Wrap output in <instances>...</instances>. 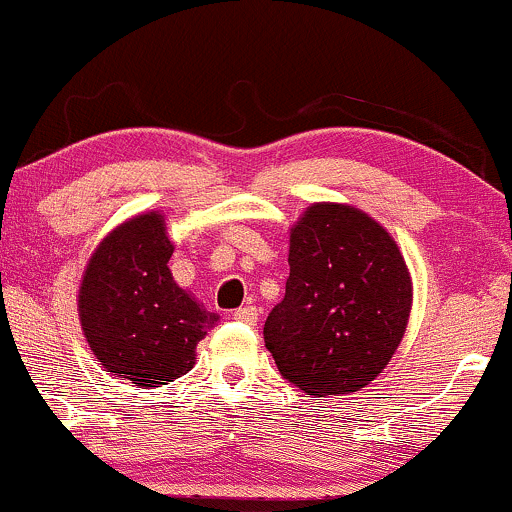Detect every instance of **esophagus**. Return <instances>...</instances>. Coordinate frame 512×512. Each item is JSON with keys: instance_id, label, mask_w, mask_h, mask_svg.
I'll list each match as a JSON object with an SVG mask.
<instances>
[{"instance_id": "esophagus-1", "label": "esophagus", "mask_w": 512, "mask_h": 512, "mask_svg": "<svg viewBox=\"0 0 512 512\" xmlns=\"http://www.w3.org/2000/svg\"><path fill=\"white\" fill-rule=\"evenodd\" d=\"M257 308L255 305H243V308H238L236 313H233V317H236L238 322H245V325H255L257 322Z\"/></svg>"}]
</instances>
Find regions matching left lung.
I'll use <instances>...</instances> for the list:
<instances>
[{"instance_id": "8db88e82", "label": "left lung", "mask_w": 512, "mask_h": 512, "mask_svg": "<svg viewBox=\"0 0 512 512\" xmlns=\"http://www.w3.org/2000/svg\"><path fill=\"white\" fill-rule=\"evenodd\" d=\"M284 301L264 344L291 385L317 397L361 390L407 330L411 279L380 223L344 204H313L291 231Z\"/></svg>"}]
</instances>
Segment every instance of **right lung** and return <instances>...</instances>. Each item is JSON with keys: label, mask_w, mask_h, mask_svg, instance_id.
Here are the masks:
<instances>
[{"label": "right lung", "mask_w": 512, "mask_h": 512, "mask_svg": "<svg viewBox=\"0 0 512 512\" xmlns=\"http://www.w3.org/2000/svg\"><path fill=\"white\" fill-rule=\"evenodd\" d=\"M163 216H134L98 245L79 291L86 342L108 373L139 387L173 383L195 366L199 339L216 325L173 281Z\"/></svg>", "instance_id": "add662e5"}]
</instances>
